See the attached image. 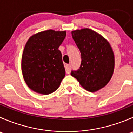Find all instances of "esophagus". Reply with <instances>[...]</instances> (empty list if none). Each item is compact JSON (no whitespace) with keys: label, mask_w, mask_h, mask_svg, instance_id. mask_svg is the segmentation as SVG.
<instances>
[{"label":"esophagus","mask_w":133,"mask_h":133,"mask_svg":"<svg viewBox=\"0 0 133 133\" xmlns=\"http://www.w3.org/2000/svg\"><path fill=\"white\" fill-rule=\"evenodd\" d=\"M65 72L69 74L71 72V64H66L65 65Z\"/></svg>","instance_id":"esophagus-1"}]
</instances>
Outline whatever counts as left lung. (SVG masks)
<instances>
[{
	"mask_svg": "<svg viewBox=\"0 0 133 133\" xmlns=\"http://www.w3.org/2000/svg\"><path fill=\"white\" fill-rule=\"evenodd\" d=\"M81 53L80 68L71 75L89 92H95L108 84L115 68V56L109 43L88 28L71 32Z\"/></svg>",
	"mask_w": 133,
	"mask_h": 133,
	"instance_id": "left-lung-1",
	"label": "left lung"
}]
</instances>
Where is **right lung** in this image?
Here are the masks:
<instances>
[{"mask_svg":"<svg viewBox=\"0 0 133 133\" xmlns=\"http://www.w3.org/2000/svg\"><path fill=\"white\" fill-rule=\"evenodd\" d=\"M66 32L52 29L29 38L22 57V71L28 86L34 91L49 95L59 88L65 76L62 56L58 49Z\"/></svg>","mask_w":133,"mask_h":133,"instance_id":"add662e5","label":"right lung"}]
</instances>
